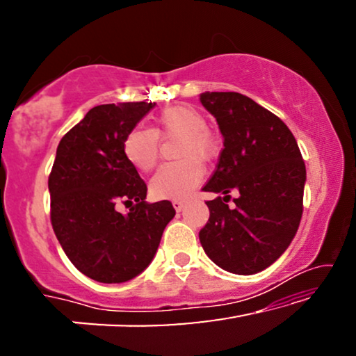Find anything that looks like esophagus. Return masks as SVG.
Instances as JSON below:
<instances>
[{
    "label": "esophagus",
    "instance_id": "obj_1",
    "mask_svg": "<svg viewBox=\"0 0 356 356\" xmlns=\"http://www.w3.org/2000/svg\"><path fill=\"white\" fill-rule=\"evenodd\" d=\"M173 207L177 212H181L184 207H186V202L184 201H173Z\"/></svg>",
    "mask_w": 356,
    "mask_h": 356
}]
</instances>
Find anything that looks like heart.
Returning a JSON list of instances; mask_svg holds the SVG:
<instances>
[{
    "instance_id": "b5f03b06",
    "label": "heart",
    "mask_w": 356,
    "mask_h": 356,
    "mask_svg": "<svg viewBox=\"0 0 356 356\" xmlns=\"http://www.w3.org/2000/svg\"><path fill=\"white\" fill-rule=\"evenodd\" d=\"M207 118L193 106L178 105L163 111L157 118V128H134L126 134L123 150L129 163L139 172H150L159 160L160 140L181 138L178 157L181 162L163 165L150 179V193L157 199L181 201L202 181L204 167L197 159L209 160L216 154L217 144L207 131Z\"/></svg>"
}]
</instances>
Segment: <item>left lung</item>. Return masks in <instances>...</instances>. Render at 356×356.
<instances>
[{
	"label": "left lung",
	"instance_id": "8db88e82",
	"mask_svg": "<svg viewBox=\"0 0 356 356\" xmlns=\"http://www.w3.org/2000/svg\"><path fill=\"white\" fill-rule=\"evenodd\" d=\"M201 104L217 120L223 149L202 189L211 217L199 232L223 270L252 275L284 254L303 213L306 167L296 139L279 116L238 92H204ZM236 206L228 208L229 193Z\"/></svg>",
	"mask_w": 356,
	"mask_h": 356
}]
</instances>
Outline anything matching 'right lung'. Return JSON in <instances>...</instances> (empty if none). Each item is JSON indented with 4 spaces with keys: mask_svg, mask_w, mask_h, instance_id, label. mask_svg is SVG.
Returning <instances> with one entry per match:
<instances>
[{
    "mask_svg": "<svg viewBox=\"0 0 356 356\" xmlns=\"http://www.w3.org/2000/svg\"><path fill=\"white\" fill-rule=\"evenodd\" d=\"M154 106H94L58 144L48 178L53 230L76 269L102 284L139 275L175 217L170 201H145L147 186L123 150L126 134ZM120 203L131 206L128 214L118 212Z\"/></svg>",
    "mask_w": 356,
    "mask_h": 356,
    "instance_id": "1",
    "label": "right lung"
}]
</instances>
